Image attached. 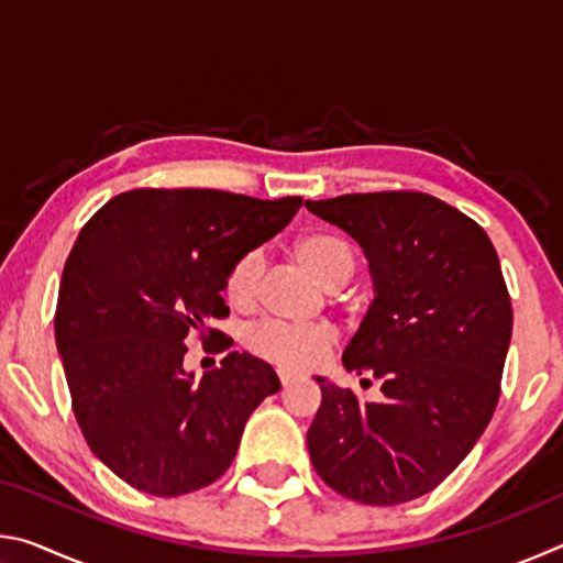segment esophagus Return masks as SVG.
<instances>
[{
  "label": "esophagus",
  "mask_w": 563,
  "mask_h": 563,
  "mask_svg": "<svg viewBox=\"0 0 563 563\" xmlns=\"http://www.w3.org/2000/svg\"><path fill=\"white\" fill-rule=\"evenodd\" d=\"M278 379H280V385H283V387H288V385H292V383H295V375L285 373V369H278Z\"/></svg>",
  "instance_id": "1"
}]
</instances>
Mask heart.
Here are the masks:
<instances>
[{"instance_id":"1","label":"heart","mask_w":563,"mask_h":563,"mask_svg":"<svg viewBox=\"0 0 563 563\" xmlns=\"http://www.w3.org/2000/svg\"><path fill=\"white\" fill-rule=\"evenodd\" d=\"M300 263L325 288H338L355 271V253L347 241L332 233H308L295 243ZM263 258L258 251H247L228 268L223 295L233 310H251L255 302ZM338 332L325 322L316 325H290L280 320H265L247 332V347L285 373H305L320 365L335 347Z\"/></svg>"}]
</instances>
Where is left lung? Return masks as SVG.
Segmentation results:
<instances>
[{
  "mask_svg": "<svg viewBox=\"0 0 563 563\" xmlns=\"http://www.w3.org/2000/svg\"><path fill=\"white\" fill-rule=\"evenodd\" d=\"M305 206L367 255L375 300L342 365L385 395L362 405L318 377L310 462L352 501H412L460 466L497 409L514 322L499 255L479 223L419 190Z\"/></svg>",
  "mask_w": 563,
  "mask_h": 563,
  "instance_id": "obj_1",
  "label": "left lung"
}]
</instances>
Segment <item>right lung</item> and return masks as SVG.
Returning a JSON list of instances; mask_svg holds the SVG:
<instances>
[{
	"instance_id": "right-lung-1",
	"label": "right lung",
	"mask_w": 563,
	"mask_h": 563,
	"mask_svg": "<svg viewBox=\"0 0 563 563\" xmlns=\"http://www.w3.org/2000/svg\"><path fill=\"white\" fill-rule=\"evenodd\" d=\"M300 206V196L136 188L81 228L62 273L56 347L84 440L131 487L180 497L213 484L247 417L280 389L268 362L247 352H228L201 383L184 355L196 332L206 350L233 345L208 328L228 318V268L280 233Z\"/></svg>"
}]
</instances>
